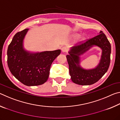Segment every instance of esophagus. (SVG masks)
I'll use <instances>...</instances> for the list:
<instances>
[{
    "mask_svg": "<svg viewBox=\"0 0 120 120\" xmlns=\"http://www.w3.org/2000/svg\"><path fill=\"white\" fill-rule=\"evenodd\" d=\"M61 51L62 52H66L67 51V48L66 47H65V46H64V47H62L61 48Z\"/></svg>",
    "mask_w": 120,
    "mask_h": 120,
    "instance_id": "1",
    "label": "esophagus"
}]
</instances>
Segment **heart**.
<instances>
[{
    "mask_svg": "<svg viewBox=\"0 0 120 120\" xmlns=\"http://www.w3.org/2000/svg\"><path fill=\"white\" fill-rule=\"evenodd\" d=\"M78 34H77V33H75V34H73V37H74V38H75V37H77V36H78ZM85 36H82L80 37V41H84L85 40Z\"/></svg>",
    "mask_w": 120,
    "mask_h": 120,
    "instance_id": "b5f03b06",
    "label": "heart"
}]
</instances>
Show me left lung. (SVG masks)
<instances>
[{
    "label": "left lung",
    "instance_id": "obj_1",
    "mask_svg": "<svg viewBox=\"0 0 120 120\" xmlns=\"http://www.w3.org/2000/svg\"><path fill=\"white\" fill-rule=\"evenodd\" d=\"M97 46L102 50L101 58L96 68L85 70L80 65L79 56L93 46ZM66 56L69 68V74L73 82L80 85H92L100 79L107 72L110 64L111 44L102 31L99 34L79 45L72 46Z\"/></svg>",
    "mask_w": 120,
    "mask_h": 120
}]
</instances>
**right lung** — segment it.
<instances>
[{
	"instance_id": "add662e5",
	"label": "right lung",
	"mask_w": 120,
	"mask_h": 120,
	"mask_svg": "<svg viewBox=\"0 0 120 120\" xmlns=\"http://www.w3.org/2000/svg\"><path fill=\"white\" fill-rule=\"evenodd\" d=\"M28 28L18 32L7 50V64L12 75L28 86L43 84L47 81L50 67L59 55L60 50L33 53L24 48V38Z\"/></svg>"
}]
</instances>
